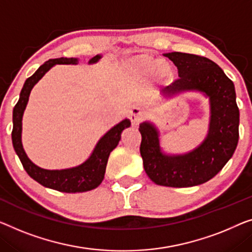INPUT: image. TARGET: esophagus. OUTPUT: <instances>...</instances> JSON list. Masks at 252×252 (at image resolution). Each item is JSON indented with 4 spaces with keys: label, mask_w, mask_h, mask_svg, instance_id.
I'll return each instance as SVG.
<instances>
[{
    "label": "esophagus",
    "mask_w": 252,
    "mask_h": 252,
    "mask_svg": "<svg viewBox=\"0 0 252 252\" xmlns=\"http://www.w3.org/2000/svg\"><path fill=\"white\" fill-rule=\"evenodd\" d=\"M144 118V110L140 106H134L132 110H131V115L130 120L132 121L133 126H138V123L141 121V119Z\"/></svg>",
    "instance_id": "esophagus-1"
}]
</instances>
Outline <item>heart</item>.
Here are the masks:
<instances>
[{
	"mask_svg": "<svg viewBox=\"0 0 252 252\" xmlns=\"http://www.w3.org/2000/svg\"><path fill=\"white\" fill-rule=\"evenodd\" d=\"M133 65L138 71H140L141 73H145V74H149L154 72L156 69V66L159 74H166L168 72V67L166 65L163 64V63H159V64L157 65V63L149 58H138L134 60Z\"/></svg>",
	"mask_w": 252,
	"mask_h": 252,
	"instance_id": "heart-1",
	"label": "heart"
}]
</instances>
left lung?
<instances>
[{
  "mask_svg": "<svg viewBox=\"0 0 252 252\" xmlns=\"http://www.w3.org/2000/svg\"><path fill=\"white\" fill-rule=\"evenodd\" d=\"M178 67L179 78L165 87L164 96L182 92H200L209 98L210 119L205 140L181 155L165 154L159 144L158 129L148 121L139 126L140 154L149 179L158 186L188 188L209 181L233 156L239 141L240 113L234 84L224 71L204 56L164 54Z\"/></svg>",
  "mask_w": 252,
  "mask_h": 252,
  "instance_id": "left-lung-1",
  "label": "left lung"
}]
</instances>
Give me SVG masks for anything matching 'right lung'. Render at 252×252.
<instances>
[{
  "mask_svg": "<svg viewBox=\"0 0 252 252\" xmlns=\"http://www.w3.org/2000/svg\"><path fill=\"white\" fill-rule=\"evenodd\" d=\"M102 58V55H96L90 60L89 63H96ZM78 59L60 58L48 60L38 70L25 81L24 87L21 89L20 97L18 103L13 108V129H12V144L17 155L20 159L22 166L27 172L30 178H32L39 185L50 189H54L61 192L74 193L85 192L95 189L104 180L105 170L108 160V156L112 150L118 146L121 133L126 127L131 126L129 119L122 120L121 122L114 126L99 139L94 148L89 158L76 167L65 168V170H45L36 164H33L28 158L21 141L22 132V115L27 106L30 92L33 86L43 78L45 73L55 64H77Z\"/></svg>",
  "mask_w": 252,
  "mask_h": 252,
  "instance_id": "right-lung-1",
  "label": "right lung"
}]
</instances>
